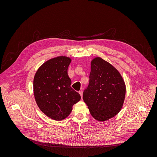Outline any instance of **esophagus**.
I'll return each mask as SVG.
<instances>
[{
	"label": "esophagus",
	"instance_id": "obj_1",
	"mask_svg": "<svg viewBox=\"0 0 157 157\" xmlns=\"http://www.w3.org/2000/svg\"><path fill=\"white\" fill-rule=\"evenodd\" d=\"M79 94H80V95H81V98H82V94H83V92H82V90H80V91L79 92Z\"/></svg>",
	"mask_w": 157,
	"mask_h": 157
}]
</instances>
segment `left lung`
<instances>
[{"instance_id": "8db88e82", "label": "left lung", "mask_w": 157, "mask_h": 157, "mask_svg": "<svg viewBox=\"0 0 157 157\" xmlns=\"http://www.w3.org/2000/svg\"><path fill=\"white\" fill-rule=\"evenodd\" d=\"M88 87L83 99L92 117L103 122L117 115L124 104L126 86L120 72L100 57L90 62Z\"/></svg>"}]
</instances>
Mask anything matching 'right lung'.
<instances>
[{
  "mask_svg": "<svg viewBox=\"0 0 157 157\" xmlns=\"http://www.w3.org/2000/svg\"><path fill=\"white\" fill-rule=\"evenodd\" d=\"M72 59L59 56L48 60L36 72L33 94L40 110L55 121L67 118L72 106L81 99L80 95L71 87L67 68Z\"/></svg>",
  "mask_w": 157,
  "mask_h": 157,
  "instance_id": "1",
  "label": "right lung"
}]
</instances>
